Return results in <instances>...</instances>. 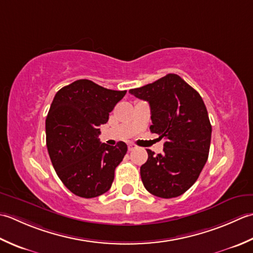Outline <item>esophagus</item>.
I'll return each instance as SVG.
<instances>
[{"mask_svg": "<svg viewBox=\"0 0 253 253\" xmlns=\"http://www.w3.org/2000/svg\"><path fill=\"white\" fill-rule=\"evenodd\" d=\"M135 148H137L135 144H128V151H134Z\"/></svg>", "mask_w": 253, "mask_h": 253, "instance_id": "esophagus-1", "label": "esophagus"}]
</instances>
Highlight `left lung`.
Instances as JSON below:
<instances>
[{"label": "left lung", "mask_w": 253, "mask_h": 253, "mask_svg": "<svg viewBox=\"0 0 253 253\" xmlns=\"http://www.w3.org/2000/svg\"><path fill=\"white\" fill-rule=\"evenodd\" d=\"M151 107L152 133L165 138L164 152L147 149L141 178L149 193L171 199L197 181L208 161L212 126L202 97L177 74L128 90Z\"/></svg>", "instance_id": "obj_1"}]
</instances>
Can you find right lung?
Returning <instances> with one entry per match:
<instances>
[{"label":"right lung","mask_w":253,"mask_h":253,"mask_svg":"<svg viewBox=\"0 0 253 253\" xmlns=\"http://www.w3.org/2000/svg\"><path fill=\"white\" fill-rule=\"evenodd\" d=\"M126 92L79 80L53 98L45 119L49 156L61 181L77 197L96 198L111 188L127 146L121 141L116 146L100 143L99 126Z\"/></svg>","instance_id":"right-lung-1"}]
</instances>
